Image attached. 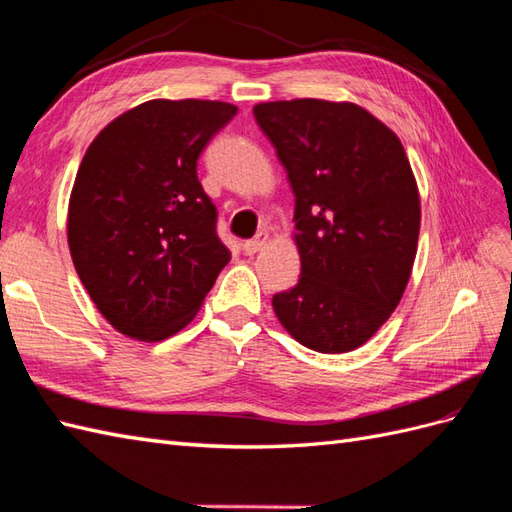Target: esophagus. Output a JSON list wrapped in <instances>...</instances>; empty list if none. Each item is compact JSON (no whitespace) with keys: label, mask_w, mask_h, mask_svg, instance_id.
<instances>
[{"label":"esophagus","mask_w":512,"mask_h":512,"mask_svg":"<svg viewBox=\"0 0 512 512\" xmlns=\"http://www.w3.org/2000/svg\"><path fill=\"white\" fill-rule=\"evenodd\" d=\"M270 240V235H268V231H259L253 240H246L244 242V253L246 255H255V253H259L261 248L266 246V242Z\"/></svg>","instance_id":"esophagus-1"}]
</instances>
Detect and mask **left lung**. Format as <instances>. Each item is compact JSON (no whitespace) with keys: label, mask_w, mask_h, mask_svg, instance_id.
Here are the masks:
<instances>
[{"label":"left lung","mask_w":512,"mask_h":512,"mask_svg":"<svg viewBox=\"0 0 512 512\" xmlns=\"http://www.w3.org/2000/svg\"><path fill=\"white\" fill-rule=\"evenodd\" d=\"M296 196L300 279L272 296L303 346L337 355L363 346L398 307L419 238V192L400 138L357 103H257Z\"/></svg>","instance_id":"8db88e82"}]
</instances>
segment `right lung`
I'll return each instance as SVG.
<instances>
[{
    "mask_svg": "<svg viewBox=\"0 0 512 512\" xmlns=\"http://www.w3.org/2000/svg\"><path fill=\"white\" fill-rule=\"evenodd\" d=\"M235 112L225 101H144L99 131L77 170L73 266L101 316L131 339L179 333L229 264L196 160Z\"/></svg>",
    "mask_w": 512,
    "mask_h": 512,
    "instance_id": "obj_1",
    "label": "right lung"
}]
</instances>
